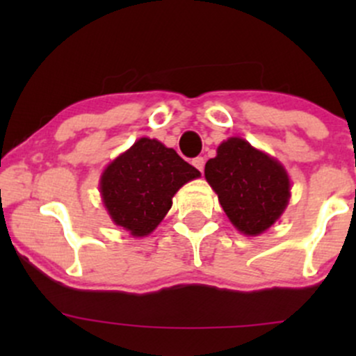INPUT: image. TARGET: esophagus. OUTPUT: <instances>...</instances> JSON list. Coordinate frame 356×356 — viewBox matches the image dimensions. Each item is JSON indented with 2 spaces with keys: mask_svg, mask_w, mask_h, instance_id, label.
<instances>
[{
  "mask_svg": "<svg viewBox=\"0 0 356 356\" xmlns=\"http://www.w3.org/2000/svg\"><path fill=\"white\" fill-rule=\"evenodd\" d=\"M204 164H206V159L204 157H195L194 161H192V165H194L195 169L201 170V172L204 170Z\"/></svg>",
  "mask_w": 356,
  "mask_h": 356,
  "instance_id": "1",
  "label": "esophagus"
}]
</instances>
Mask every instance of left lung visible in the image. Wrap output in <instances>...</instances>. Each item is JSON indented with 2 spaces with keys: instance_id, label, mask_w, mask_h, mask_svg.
<instances>
[{
  "instance_id": "1",
  "label": "left lung",
  "mask_w": 356,
  "mask_h": 356,
  "mask_svg": "<svg viewBox=\"0 0 356 356\" xmlns=\"http://www.w3.org/2000/svg\"><path fill=\"white\" fill-rule=\"evenodd\" d=\"M224 212L246 236L264 232L283 214L291 195L284 167L249 142L231 137L204 169Z\"/></svg>"
}]
</instances>
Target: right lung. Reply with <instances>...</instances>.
Listing matches in <instances>:
<instances>
[{"instance_id": "add662e5", "label": "right lung", "mask_w": 356, "mask_h": 356, "mask_svg": "<svg viewBox=\"0 0 356 356\" xmlns=\"http://www.w3.org/2000/svg\"><path fill=\"white\" fill-rule=\"evenodd\" d=\"M199 175L174 149L142 137L104 170L102 201L117 226L142 238L165 218L175 192Z\"/></svg>"}]
</instances>
